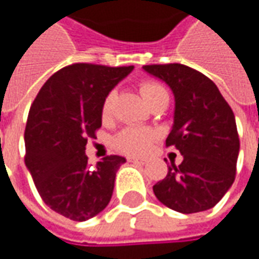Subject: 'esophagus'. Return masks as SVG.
Here are the masks:
<instances>
[{
    "label": "esophagus",
    "instance_id": "obj_1",
    "mask_svg": "<svg viewBox=\"0 0 259 259\" xmlns=\"http://www.w3.org/2000/svg\"><path fill=\"white\" fill-rule=\"evenodd\" d=\"M128 161H131V163H138V164H145V163H147V160H144V158H138V157H128Z\"/></svg>",
    "mask_w": 259,
    "mask_h": 259
}]
</instances>
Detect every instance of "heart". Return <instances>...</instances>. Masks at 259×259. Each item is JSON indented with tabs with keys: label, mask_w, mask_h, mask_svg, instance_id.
Returning a JSON list of instances; mask_svg holds the SVG:
<instances>
[{
	"label": "heart",
	"mask_w": 259,
	"mask_h": 259,
	"mask_svg": "<svg viewBox=\"0 0 259 259\" xmlns=\"http://www.w3.org/2000/svg\"><path fill=\"white\" fill-rule=\"evenodd\" d=\"M140 94L144 98L147 105L154 102L160 96L167 95L165 89L160 83L154 80H145L140 83ZM112 102H114V92L105 96L104 104H102V116L106 118L111 114L112 109ZM155 141V133L147 128H140V126H128L122 130L121 133L115 135L114 147L128 155H144L147 154Z\"/></svg>",
	"instance_id": "heart-1"
}]
</instances>
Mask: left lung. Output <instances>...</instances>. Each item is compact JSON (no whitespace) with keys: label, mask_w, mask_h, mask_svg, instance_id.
<instances>
[{"label":"left lung","mask_w":259,"mask_h":259,"mask_svg":"<svg viewBox=\"0 0 259 259\" xmlns=\"http://www.w3.org/2000/svg\"><path fill=\"white\" fill-rule=\"evenodd\" d=\"M143 69L173 91L174 124L165 145H173L183 155L182 164L168 165L167 176L153 186L155 197L180 213L207 210L235 180L239 137L234 112L218 86L189 66L147 65Z\"/></svg>","instance_id":"left-lung-1"}]
</instances>
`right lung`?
I'll list each match as a JSON object with an SVG mask.
<instances>
[{
    "label": "right lung",
    "mask_w": 259,
    "mask_h": 259,
    "mask_svg": "<svg viewBox=\"0 0 259 259\" xmlns=\"http://www.w3.org/2000/svg\"><path fill=\"white\" fill-rule=\"evenodd\" d=\"M134 66L75 63L56 72L31 104L24 131V161L52 210L76 222L102 212L124 157L108 155L89 168V138L102 125V104Z\"/></svg>",
    "instance_id": "1"
}]
</instances>
